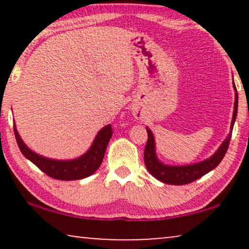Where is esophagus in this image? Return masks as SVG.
Segmentation results:
<instances>
[{
  "instance_id": "1",
  "label": "esophagus",
  "mask_w": 249,
  "mask_h": 249,
  "mask_svg": "<svg viewBox=\"0 0 249 249\" xmlns=\"http://www.w3.org/2000/svg\"><path fill=\"white\" fill-rule=\"evenodd\" d=\"M132 115H134V118L136 120H142V118H144V114H142V110H139V107H132Z\"/></svg>"
}]
</instances>
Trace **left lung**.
I'll list each match as a JSON object with an SVG mask.
<instances>
[{"instance_id":"left-lung-1","label":"left lung","mask_w":249,"mask_h":249,"mask_svg":"<svg viewBox=\"0 0 249 249\" xmlns=\"http://www.w3.org/2000/svg\"><path fill=\"white\" fill-rule=\"evenodd\" d=\"M233 89H234V104H233V114H232V120H231L230 125V132L227 136V138L222 142V144L220 145V147L216 149L215 153L212 156H210L209 159L204 160V161L193 163V164H187V165H169L164 164L161 162L156 155V146H155V138L154 135L151 129L146 127L148 134L147 144L145 146V152H144V161L145 165L149 173L156 178L160 181L168 183V185H187L195 180L199 179L200 177H203L206 173L212 171L213 169H215L217 165L220 164V162L222 161V159L226 155L229 147V142L231 139V134H232L233 124L236 122L237 118V111H238V93L236 85L233 83Z\"/></svg>"}]
</instances>
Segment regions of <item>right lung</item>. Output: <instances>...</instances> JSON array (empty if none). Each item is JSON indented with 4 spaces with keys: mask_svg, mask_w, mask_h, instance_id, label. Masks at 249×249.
<instances>
[{
    "mask_svg": "<svg viewBox=\"0 0 249 249\" xmlns=\"http://www.w3.org/2000/svg\"><path fill=\"white\" fill-rule=\"evenodd\" d=\"M13 130H15L16 139L20 151L26 159L33 162L37 168H39L51 178L67 180V181L80 180L93 175L102 164L107 144L112 137L111 124H107L97 132L93 144L85 154L72 160H55L45 158V156L32 151L20 137L16 124L13 125Z\"/></svg>",
    "mask_w": 249,
    "mask_h": 249,
    "instance_id": "1",
    "label": "right lung"
}]
</instances>
